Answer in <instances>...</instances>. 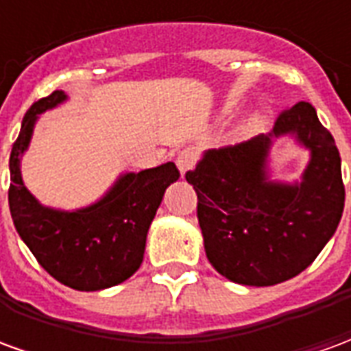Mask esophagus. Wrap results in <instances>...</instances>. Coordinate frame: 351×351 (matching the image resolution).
Wrapping results in <instances>:
<instances>
[{"mask_svg": "<svg viewBox=\"0 0 351 351\" xmlns=\"http://www.w3.org/2000/svg\"><path fill=\"white\" fill-rule=\"evenodd\" d=\"M195 163H197V152L193 148H186V150L178 152V156H176V167L180 169L182 176L195 167Z\"/></svg>", "mask_w": 351, "mask_h": 351, "instance_id": "1", "label": "esophagus"}]
</instances>
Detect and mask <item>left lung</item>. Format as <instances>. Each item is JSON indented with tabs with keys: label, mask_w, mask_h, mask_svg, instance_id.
I'll return each instance as SVG.
<instances>
[{
	"label": "left lung",
	"mask_w": 351,
	"mask_h": 351,
	"mask_svg": "<svg viewBox=\"0 0 351 351\" xmlns=\"http://www.w3.org/2000/svg\"><path fill=\"white\" fill-rule=\"evenodd\" d=\"M282 134L311 150L301 183L268 180V148ZM186 180L197 193L206 258L243 286H274L304 271L344 210L339 148L306 101L282 110L269 135L205 152Z\"/></svg>",
	"instance_id": "obj_1"
}]
</instances>
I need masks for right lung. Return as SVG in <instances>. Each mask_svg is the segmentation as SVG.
Segmentation results:
<instances>
[{"mask_svg":"<svg viewBox=\"0 0 351 351\" xmlns=\"http://www.w3.org/2000/svg\"><path fill=\"white\" fill-rule=\"evenodd\" d=\"M62 90L35 101L11 150L9 208L20 239L52 278L79 291L122 284L143 263L146 233L167 186L178 180L173 161L125 173L97 203L79 210L43 206L20 175V156L29 145L37 114L64 103Z\"/></svg>","mask_w":351,"mask_h":351,"instance_id":"obj_1","label":"right lung"}]
</instances>
